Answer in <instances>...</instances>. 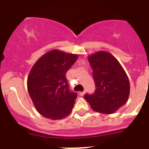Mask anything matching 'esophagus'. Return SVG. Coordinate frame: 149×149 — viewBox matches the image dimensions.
I'll list each match as a JSON object with an SVG mask.
<instances>
[{
  "label": "esophagus",
  "mask_w": 149,
  "mask_h": 149,
  "mask_svg": "<svg viewBox=\"0 0 149 149\" xmlns=\"http://www.w3.org/2000/svg\"><path fill=\"white\" fill-rule=\"evenodd\" d=\"M85 93H86V92H79V95L80 96H83L85 95Z\"/></svg>",
  "instance_id": "obj_1"
}]
</instances>
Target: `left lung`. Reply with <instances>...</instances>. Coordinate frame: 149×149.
I'll return each mask as SVG.
<instances>
[{"mask_svg":"<svg viewBox=\"0 0 149 149\" xmlns=\"http://www.w3.org/2000/svg\"><path fill=\"white\" fill-rule=\"evenodd\" d=\"M88 59L96 89L93 95L86 94L85 99L96 112L113 113L129 98L130 85L127 73L119 61L107 51H98Z\"/></svg>","mask_w":149,"mask_h":149,"instance_id":"left-lung-1","label":"left lung"}]
</instances>
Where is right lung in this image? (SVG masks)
I'll use <instances>...</instances> for the list:
<instances>
[{
	"label": "right lung",
	"mask_w": 149,
	"mask_h": 149,
	"mask_svg": "<svg viewBox=\"0 0 149 149\" xmlns=\"http://www.w3.org/2000/svg\"><path fill=\"white\" fill-rule=\"evenodd\" d=\"M77 59L78 54L52 50L40 57L31 69L28 92L43 117L56 120L71 113L77 95L69 90L66 72Z\"/></svg>",
	"instance_id": "obj_1"
}]
</instances>
